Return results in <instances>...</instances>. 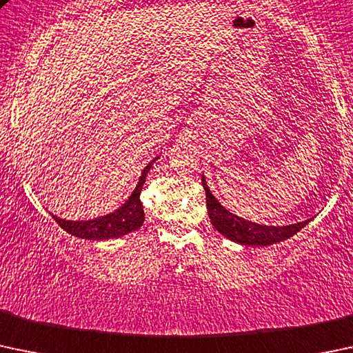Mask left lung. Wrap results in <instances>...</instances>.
I'll return each instance as SVG.
<instances>
[{
	"label": "left lung",
	"instance_id": "obj_1",
	"mask_svg": "<svg viewBox=\"0 0 353 353\" xmlns=\"http://www.w3.org/2000/svg\"><path fill=\"white\" fill-rule=\"evenodd\" d=\"M203 188L206 191V208H208V216H210L211 223L214 228L226 236L232 242H236L240 245H250V247H267L283 240L291 239L292 235L304 228L310 220L299 221L294 225H285V226H272V225H259L254 221L243 220V218L236 216V214L230 213L218 199L211 194L210 188H208L205 176L201 177Z\"/></svg>",
	"mask_w": 353,
	"mask_h": 353
}]
</instances>
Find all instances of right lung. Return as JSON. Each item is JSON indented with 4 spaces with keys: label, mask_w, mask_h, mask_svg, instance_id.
<instances>
[{
    "label": "right lung",
    "mask_w": 353,
    "mask_h": 353,
    "mask_svg": "<svg viewBox=\"0 0 353 353\" xmlns=\"http://www.w3.org/2000/svg\"><path fill=\"white\" fill-rule=\"evenodd\" d=\"M159 157H155L154 161L143 169L142 176H140L139 184L133 189L132 196L123 203L117 211L113 213L105 214V216L92 218V220H84V221H70V220H62V218H55L61 228H64L65 232L70 235L77 236V239H86V240H110V239H118V236L127 235L130 232H135L140 226L143 225L145 220V213H143L142 201H140V192H142L143 184H145V177L150 170L152 164L157 161Z\"/></svg>",
    "instance_id": "right-lung-1"
}]
</instances>
